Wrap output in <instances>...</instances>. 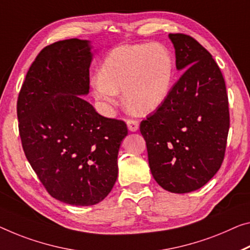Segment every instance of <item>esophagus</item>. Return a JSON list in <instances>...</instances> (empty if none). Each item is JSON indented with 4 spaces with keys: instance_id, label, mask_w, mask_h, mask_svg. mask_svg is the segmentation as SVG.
I'll return each instance as SVG.
<instances>
[{
    "instance_id": "esophagus-1",
    "label": "esophagus",
    "mask_w": 250,
    "mask_h": 250,
    "mask_svg": "<svg viewBox=\"0 0 250 250\" xmlns=\"http://www.w3.org/2000/svg\"><path fill=\"white\" fill-rule=\"evenodd\" d=\"M126 123H127V127L130 132H136V130L138 129V126H140V123H138V121L133 120V118H129V120H127V122Z\"/></svg>"
}]
</instances>
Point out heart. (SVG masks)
Wrapping results in <instances>:
<instances>
[{
	"instance_id": "heart-1",
	"label": "heart",
	"mask_w": 250,
	"mask_h": 250,
	"mask_svg": "<svg viewBox=\"0 0 250 250\" xmlns=\"http://www.w3.org/2000/svg\"><path fill=\"white\" fill-rule=\"evenodd\" d=\"M174 77V59L161 43L125 44L113 49L104 60L99 75L91 78L94 98L109 110L124 90L130 110L147 114L167 101Z\"/></svg>"
}]
</instances>
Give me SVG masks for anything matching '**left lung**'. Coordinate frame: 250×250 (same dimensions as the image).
I'll return each mask as SVG.
<instances>
[{
	"label": "left lung",
	"instance_id": "1",
	"mask_svg": "<svg viewBox=\"0 0 250 250\" xmlns=\"http://www.w3.org/2000/svg\"><path fill=\"white\" fill-rule=\"evenodd\" d=\"M183 75L154 114L141 122L153 178L164 190L200 189L220 168L230 118L220 68L190 36L168 34Z\"/></svg>",
	"mask_w": 250,
	"mask_h": 250
}]
</instances>
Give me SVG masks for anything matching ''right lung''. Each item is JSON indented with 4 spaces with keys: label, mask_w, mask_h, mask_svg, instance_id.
I'll return each instance as SVG.
<instances>
[{
    "label": "right lung",
    "mask_w": 250,
    "mask_h": 250,
    "mask_svg": "<svg viewBox=\"0 0 250 250\" xmlns=\"http://www.w3.org/2000/svg\"><path fill=\"white\" fill-rule=\"evenodd\" d=\"M89 41L47 45L30 67L18 97L24 154L48 193L72 206L104 200L117 180L125 122L99 115L89 93Z\"/></svg>",
    "instance_id": "add662e5"
}]
</instances>
